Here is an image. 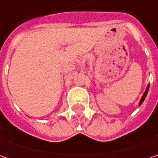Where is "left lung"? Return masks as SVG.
Wrapping results in <instances>:
<instances>
[{
	"label": "left lung",
	"instance_id": "obj_1",
	"mask_svg": "<svg viewBox=\"0 0 158 158\" xmlns=\"http://www.w3.org/2000/svg\"><path fill=\"white\" fill-rule=\"evenodd\" d=\"M149 85H148V87H147V89H146V90H145L144 94L143 95V97H142V98H141V100H140V103H139V106H141V105L143 104V101H144V99H145L146 96H147V94H148V91H149Z\"/></svg>",
	"mask_w": 158,
	"mask_h": 158
}]
</instances>
